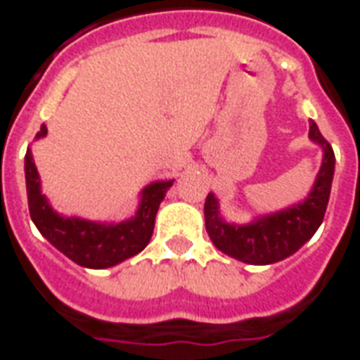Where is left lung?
I'll use <instances>...</instances> for the list:
<instances>
[{"mask_svg": "<svg viewBox=\"0 0 360 360\" xmlns=\"http://www.w3.org/2000/svg\"><path fill=\"white\" fill-rule=\"evenodd\" d=\"M310 139L323 147V162L314 188L302 203L283 209L274 215L262 217L250 225H229L219 217V207L213 193L205 200V229L211 240L226 256L246 264L266 266L295 254L322 225L328 200H330L335 155L331 145L323 139L314 122H310Z\"/></svg>", "mask_w": 360, "mask_h": 360, "instance_id": "1", "label": "left lung"}]
</instances>
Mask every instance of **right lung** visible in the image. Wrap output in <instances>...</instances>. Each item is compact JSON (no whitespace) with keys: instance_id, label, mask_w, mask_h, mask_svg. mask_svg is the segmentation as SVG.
<instances>
[{"instance_id":"obj_1","label":"right lung","mask_w":360,"mask_h":360,"mask_svg":"<svg viewBox=\"0 0 360 360\" xmlns=\"http://www.w3.org/2000/svg\"><path fill=\"white\" fill-rule=\"evenodd\" d=\"M46 134L48 129L42 126L37 137H44ZM25 178L30 219L34 221L38 231L75 264L91 269L116 266L149 244L160 201L165 200L168 188L174 182L168 180L147 186L134 219L120 225H98L77 217L58 215L48 205L40 192V180L30 151H27L25 157Z\"/></svg>"}]
</instances>
